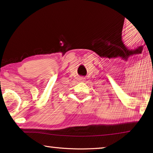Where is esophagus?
<instances>
[{
  "label": "esophagus",
  "mask_w": 153,
  "mask_h": 153,
  "mask_svg": "<svg viewBox=\"0 0 153 153\" xmlns=\"http://www.w3.org/2000/svg\"><path fill=\"white\" fill-rule=\"evenodd\" d=\"M80 80L82 82H84V80H85V78H84V77H80Z\"/></svg>",
  "instance_id": "1"
}]
</instances>
